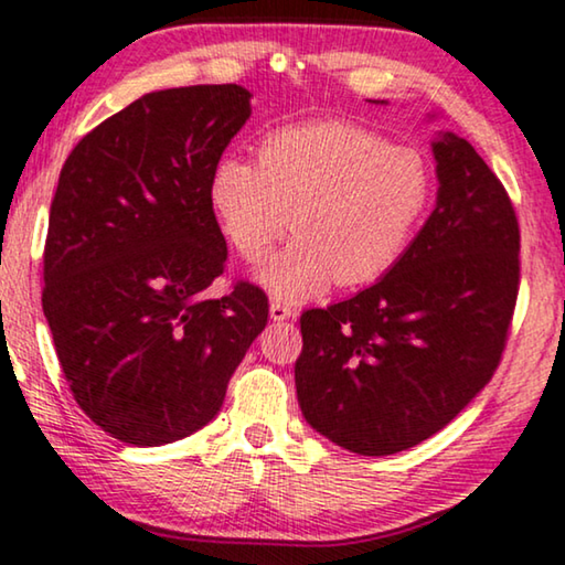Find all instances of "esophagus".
Returning <instances> with one entry per match:
<instances>
[{
    "label": "esophagus",
    "instance_id": "obj_1",
    "mask_svg": "<svg viewBox=\"0 0 565 565\" xmlns=\"http://www.w3.org/2000/svg\"><path fill=\"white\" fill-rule=\"evenodd\" d=\"M268 315H271L274 322H286V319H291L297 311H294L289 305H281V301H271V307H268Z\"/></svg>",
    "mask_w": 565,
    "mask_h": 565
}]
</instances>
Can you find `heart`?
Here are the masks:
<instances>
[{"label":"heart","instance_id":"1","mask_svg":"<svg viewBox=\"0 0 565 565\" xmlns=\"http://www.w3.org/2000/svg\"><path fill=\"white\" fill-rule=\"evenodd\" d=\"M431 195V167L416 149L342 121L276 129L260 139L258 162L223 157L210 177L217 223L250 264L289 223L297 231L256 271L284 301L317 297L332 281L358 286L383 276L414 238Z\"/></svg>","mask_w":565,"mask_h":565}]
</instances>
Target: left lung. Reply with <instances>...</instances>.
<instances>
[{
  "instance_id": "left-lung-1",
  "label": "left lung",
  "mask_w": 565,
  "mask_h": 565,
  "mask_svg": "<svg viewBox=\"0 0 565 565\" xmlns=\"http://www.w3.org/2000/svg\"><path fill=\"white\" fill-rule=\"evenodd\" d=\"M431 151L434 213L401 258L370 289L301 315V414L363 457L406 451L457 418L490 383L515 309L520 228L508 192L457 134H436Z\"/></svg>"
}]
</instances>
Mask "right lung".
Listing matches in <instances>:
<instances>
[{
    "mask_svg": "<svg viewBox=\"0 0 565 565\" xmlns=\"http://www.w3.org/2000/svg\"><path fill=\"white\" fill-rule=\"evenodd\" d=\"M250 98L235 83L154 90L86 134L61 170L42 311L78 406L124 444L207 426L268 322L258 286L205 297L228 258L210 177Z\"/></svg>",
    "mask_w": 565,
    "mask_h": 565,
    "instance_id": "add662e5",
    "label": "right lung"
}]
</instances>
